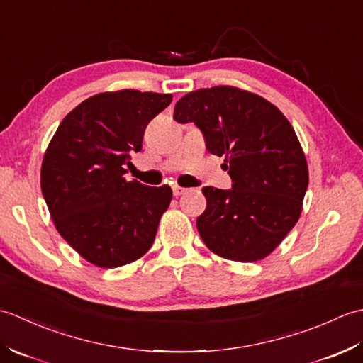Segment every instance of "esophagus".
I'll use <instances>...</instances> for the list:
<instances>
[{
	"label": "esophagus",
	"instance_id": "obj_1",
	"mask_svg": "<svg viewBox=\"0 0 363 363\" xmlns=\"http://www.w3.org/2000/svg\"><path fill=\"white\" fill-rule=\"evenodd\" d=\"M184 194H187V189L179 187V186H173V195L174 196H181Z\"/></svg>",
	"mask_w": 363,
	"mask_h": 363
}]
</instances>
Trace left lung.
Listing matches in <instances>:
<instances>
[{
  "instance_id": "8db88e82",
  "label": "left lung",
  "mask_w": 363,
  "mask_h": 363,
  "mask_svg": "<svg viewBox=\"0 0 363 363\" xmlns=\"http://www.w3.org/2000/svg\"><path fill=\"white\" fill-rule=\"evenodd\" d=\"M173 118L201 129L233 179L230 190L203 189L207 207L196 228L207 248L235 262L267 257L296 225L309 186L290 121L265 98L229 86L184 95Z\"/></svg>"
}]
</instances>
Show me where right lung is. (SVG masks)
<instances>
[{"instance_id":"1","label":"right lung","mask_w":363,"mask_h":363,"mask_svg":"<svg viewBox=\"0 0 363 363\" xmlns=\"http://www.w3.org/2000/svg\"><path fill=\"white\" fill-rule=\"evenodd\" d=\"M169 94L118 90L87 98L45 151L40 186L57 233L90 264L117 268L151 248L173 191L126 181L130 152Z\"/></svg>"}]
</instances>
